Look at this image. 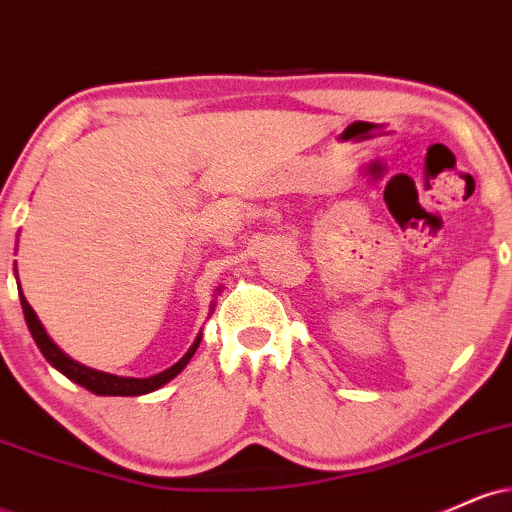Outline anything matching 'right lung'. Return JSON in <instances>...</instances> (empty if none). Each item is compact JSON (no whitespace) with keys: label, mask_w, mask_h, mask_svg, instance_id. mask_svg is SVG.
Wrapping results in <instances>:
<instances>
[{"label":"right lung","mask_w":512,"mask_h":512,"mask_svg":"<svg viewBox=\"0 0 512 512\" xmlns=\"http://www.w3.org/2000/svg\"><path fill=\"white\" fill-rule=\"evenodd\" d=\"M21 296V308H23V315H26V325L28 330H31L35 344H38V349L43 351V356L48 358V361L55 366L60 373L67 375L69 380H74L76 385L86 387L88 392H93V395H110V397H134V395H146V392H154L158 390L161 385L170 383V380L175 378V375L180 373L182 368L190 363V358L195 356L199 342H202V334L195 339V344L190 346V351H187L185 356L180 358L175 366H170L168 370H163V373L158 375H151V378H117V375H110V373H101V370H93V368H86L81 366V363H76L69 358L67 354H62L60 349H57L55 342L48 337V332L43 330V325H40L38 315L33 313V308L28 305L26 298Z\"/></svg>","instance_id":"right-lung-1"}]
</instances>
